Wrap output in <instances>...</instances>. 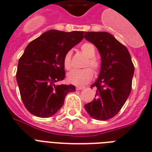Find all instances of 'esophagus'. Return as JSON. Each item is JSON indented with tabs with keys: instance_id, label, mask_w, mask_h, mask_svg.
I'll use <instances>...</instances> for the list:
<instances>
[{
	"instance_id": "esophagus-1",
	"label": "esophagus",
	"mask_w": 152,
	"mask_h": 152,
	"mask_svg": "<svg viewBox=\"0 0 152 152\" xmlns=\"http://www.w3.org/2000/svg\"><path fill=\"white\" fill-rule=\"evenodd\" d=\"M84 88H85V87H83V86H77V87H76V89H77V90H81V89H83Z\"/></svg>"
}]
</instances>
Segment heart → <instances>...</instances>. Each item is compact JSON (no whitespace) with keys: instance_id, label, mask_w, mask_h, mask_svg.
I'll return each instance as SVG.
<instances>
[{"instance_id":"b5f03b06","label":"heart","mask_w":152,"mask_h":152,"mask_svg":"<svg viewBox=\"0 0 152 152\" xmlns=\"http://www.w3.org/2000/svg\"><path fill=\"white\" fill-rule=\"evenodd\" d=\"M81 50L82 53L88 57V59L86 60V64L84 65L85 67L82 70H73L69 72L66 75V80L70 84L75 85V86H84L86 84L90 82L93 77V72L95 74H98L101 69V64L96 57H95L96 53L95 45L89 42L84 43L81 46ZM63 64L64 68L66 70H70L72 66L71 64V52L67 51L64 57H63ZM90 67L92 69H88Z\"/></svg>"}]
</instances>
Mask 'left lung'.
<instances>
[{
	"instance_id": "obj_1",
	"label": "left lung",
	"mask_w": 152,
	"mask_h": 152,
	"mask_svg": "<svg viewBox=\"0 0 152 152\" xmlns=\"http://www.w3.org/2000/svg\"><path fill=\"white\" fill-rule=\"evenodd\" d=\"M85 38L98 48L101 69L91 86L96 93L85 108L93 118L108 120L119 112L132 89L134 66L128 49L107 32H85Z\"/></svg>"
}]
</instances>
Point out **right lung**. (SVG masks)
<instances>
[{"instance_id": "right-lung-1", "label": "right lung", "mask_w": 152, "mask_h": 152, "mask_svg": "<svg viewBox=\"0 0 152 152\" xmlns=\"http://www.w3.org/2000/svg\"><path fill=\"white\" fill-rule=\"evenodd\" d=\"M84 37L82 31L51 30L26 46L19 58L16 80L24 106L40 118L55 115L64 105L73 85H56L66 76L63 57Z\"/></svg>"}]
</instances>
